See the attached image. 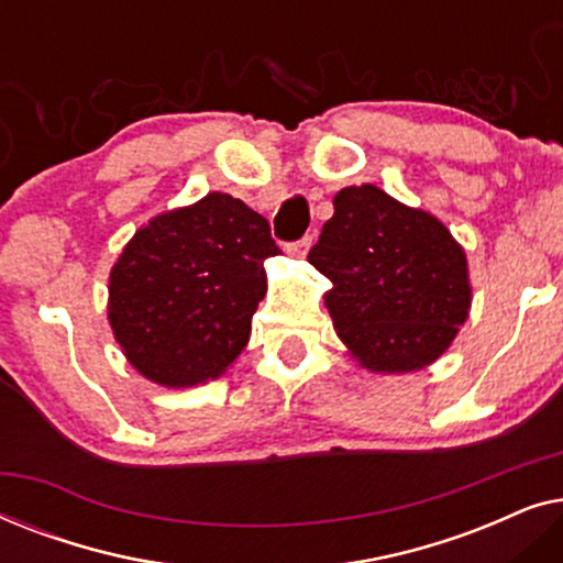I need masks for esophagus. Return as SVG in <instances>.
I'll return each instance as SVG.
<instances>
[{
  "mask_svg": "<svg viewBox=\"0 0 563 563\" xmlns=\"http://www.w3.org/2000/svg\"><path fill=\"white\" fill-rule=\"evenodd\" d=\"M310 245H312V235H305V238H299V241H295V243L284 245V251H287L289 256H295V258H305L307 251H310Z\"/></svg>",
  "mask_w": 563,
  "mask_h": 563,
  "instance_id": "obj_1",
  "label": "esophagus"
}]
</instances>
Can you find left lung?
<instances>
[{"instance_id": "left-lung-1", "label": "left lung", "mask_w": 563, "mask_h": 563, "mask_svg": "<svg viewBox=\"0 0 563 563\" xmlns=\"http://www.w3.org/2000/svg\"><path fill=\"white\" fill-rule=\"evenodd\" d=\"M307 261L333 282L325 307L338 338L376 374L433 364L472 307L466 253L426 210L374 184L345 187Z\"/></svg>"}]
</instances>
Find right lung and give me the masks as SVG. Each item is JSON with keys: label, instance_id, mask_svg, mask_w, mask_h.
<instances>
[{"label": "right lung", "instance_id": "add662e5", "mask_svg": "<svg viewBox=\"0 0 563 563\" xmlns=\"http://www.w3.org/2000/svg\"><path fill=\"white\" fill-rule=\"evenodd\" d=\"M276 253L266 218L222 191L158 214L110 272L114 341L161 387L214 379L249 343Z\"/></svg>", "mask_w": 563, "mask_h": 563}]
</instances>
